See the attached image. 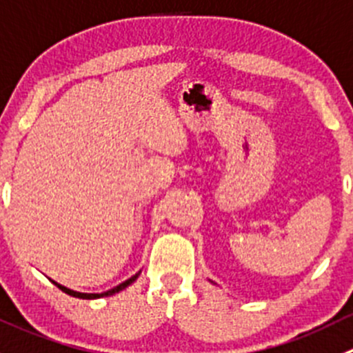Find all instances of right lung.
<instances>
[{
	"mask_svg": "<svg viewBox=\"0 0 353 353\" xmlns=\"http://www.w3.org/2000/svg\"><path fill=\"white\" fill-rule=\"evenodd\" d=\"M138 276H139V272H138V274H134V276H132V278H129L128 281L121 283V285H119V286H115V288L108 290V292H105V293H79V292H74V290H68V288H65V286L58 285V283H54V281H53V285H57L58 288L61 290V292H65V293H67V295H70V296H75V299H82V300H93V299H101V296H110V295H115V293L122 292V290H124V288H128V286L131 285V283H134L136 279H138Z\"/></svg>",
	"mask_w": 353,
	"mask_h": 353,
	"instance_id": "right-lung-1",
	"label": "right lung"
}]
</instances>
